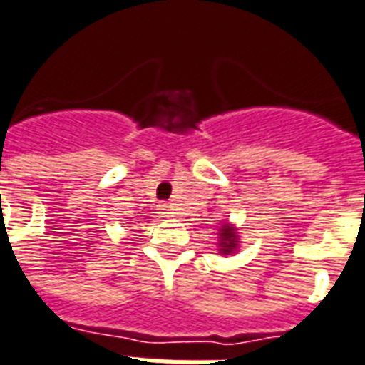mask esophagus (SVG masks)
I'll use <instances>...</instances> for the list:
<instances>
[{"mask_svg":"<svg viewBox=\"0 0 365 365\" xmlns=\"http://www.w3.org/2000/svg\"><path fill=\"white\" fill-rule=\"evenodd\" d=\"M161 210H163V211H161V213H163L165 217H170V215H173V211L168 210V206H163V207H161Z\"/></svg>","mask_w":365,"mask_h":365,"instance_id":"esophagus-1","label":"esophagus"}]
</instances>
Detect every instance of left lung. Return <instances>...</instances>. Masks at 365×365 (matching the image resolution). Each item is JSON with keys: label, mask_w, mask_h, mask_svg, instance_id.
Returning a JSON list of instances; mask_svg holds the SVG:
<instances>
[{"label": "left lung", "mask_w": 365, "mask_h": 365, "mask_svg": "<svg viewBox=\"0 0 365 365\" xmlns=\"http://www.w3.org/2000/svg\"><path fill=\"white\" fill-rule=\"evenodd\" d=\"M219 247L220 254H232L237 249V232L232 225H222V228H220Z\"/></svg>", "instance_id": "left-lung-1"}]
</instances>
